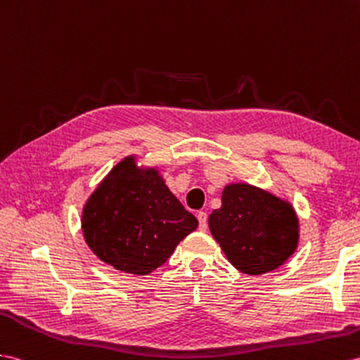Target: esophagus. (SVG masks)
<instances>
[{"label":"esophagus","instance_id":"34e87169","mask_svg":"<svg viewBox=\"0 0 360 360\" xmlns=\"http://www.w3.org/2000/svg\"><path fill=\"white\" fill-rule=\"evenodd\" d=\"M198 220H199V229L200 231H205L207 224H208V216L205 211H199L198 213Z\"/></svg>","mask_w":360,"mask_h":360}]
</instances>
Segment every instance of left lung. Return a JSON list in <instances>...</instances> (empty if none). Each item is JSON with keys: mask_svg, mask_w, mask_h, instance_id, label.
<instances>
[{"mask_svg": "<svg viewBox=\"0 0 360 360\" xmlns=\"http://www.w3.org/2000/svg\"><path fill=\"white\" fill-rule=\"evenodd\" d=\"M210 231L236 269L271 272L298 246V217L289 202L250 184H229L222 207L208 217Z\"/></svg>", "mask_w": 360, "mask_h": 360, "instance_id": "8db88e82", "label": "left lung"}]
</instances>
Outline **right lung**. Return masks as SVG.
<instances>
[{
	"label": "right lung",
	"mask_w": 360,
	"mask_h": 360,
	"mask_svg": "<svg viewBox=\"0 0 360 360\" xmlns=\"http://www.w3.org/2000/svg\"><path fill=\"white\" fill-rule=\"evenodd\" d=\"M198 228L155 169L136 167L127 156L86 200L82 229L88 246L117 271L147 275L167 262Z\"/></svg>",
	"instance_id": "1"
}]
</instances>
